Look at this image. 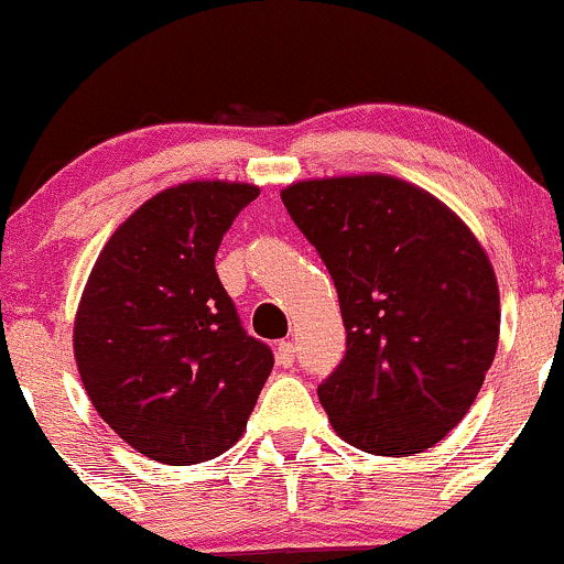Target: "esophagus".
<instances>
[{
    "label": "esophagus",
    "instance_id": "34e87169",
    "mask_svg": "<svg viewBox=\"0 0 564 564\" xmlns=\"http://www.w3.org/2000/svg\"><path fill=\"white\" fill-rule=\"evenodd\" d=\"M293 361H295V345L293 341H280V345H276V364H280L282 369H290L293 367Z\"/></svg>",
    "mask_w": 564,
    "mask_h": 564
}]
</instances>
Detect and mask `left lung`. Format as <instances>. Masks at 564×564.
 Segmentation results:
<instances>
[{
  "label": "left lung",
  "instance_id": "left-lung-1",
  "mask_svg": "<svg viewBox=\"0 0 564 564\" xmlns=\"http://www.w3.org/2000/svg\"><path fill=\"white\" fill-rule=\"evenodd\" d=\"M282 203L339 293L347 352L317 388L334 432L375 456L437 445L497 352L486 249L440 197L386 173L306 178Z\"/></svg>",
  "mask_w": 564,
  "mask_h": 564
}]
</instances>
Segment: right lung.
Returning a JSON list of instances; mask_svg holds the SVG:
<instances>
[{
	"mask_svg": "<svg viewBox=\"0 0 564 564\" xmlns=\"http://www.w3.org/2000/svg\"><path fill=\"white\" fill-rule=\"evenodd\" d=\"M258 195L219 178L162 189L113 230L86 280L73 325L80 382L102 421L160 464H200L239 443L274 367L214 269Z\"/></svg>",
	"mask_w": 564,
	"mask_h": 564,
	"instance_id": "add662e5",
	"label": "right lung"
}]
</instances>
